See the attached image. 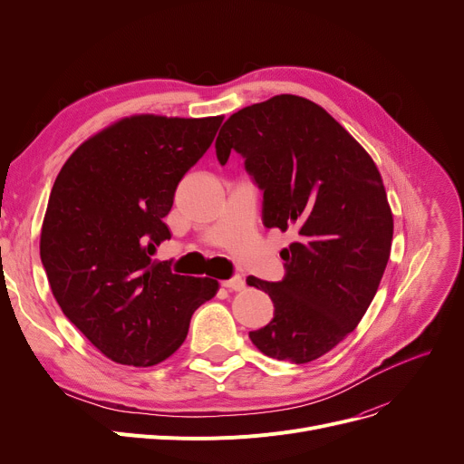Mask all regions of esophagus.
<instances>
[{
  "mask_svg": "<svg viewBox=\"0 0 464 464\" xmlns=\"http://www.w3.org/2000/svg\"><path fill=\"white\" fill-rule=\"evenodd\" d=\"M222 285L224 287H227V289H231V291H240V289H245V280H242L240 276H235V278H229V280H224L222 282Z\"/></svg>",
  "mask_w": 464,
  "mask_h": 464,
  "instance_id": "obj_1",
  "label": "esophagus"
}]
</instances>
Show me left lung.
Listing matches in <instances>:
<instances>
[{
  "label": "left lung",
  "instance_id": "1",
  "mask_svg": "<svg viewBox=\"0 0 464 464\" xmlns=\"http://www.w3.org/2000/svg\"><path fill=\"white\" fill-rule=\"evenodd\" d=\"M263 189V224L295 240L280 252L282 282L248 276L275 303L250 333L269 357L295 364L331 352L371 306L392 254L393 212L369 152L320 105L280 93L231 114L216 139Z\"/></svg>",
  "mask_w": 464,
  "mask_h": 464
}]
</instances>
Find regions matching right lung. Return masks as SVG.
Listing matches in <instances>:
<instances>
[{
	"label": "right lung",
	"mask_w": 464,
	"mask_h": 464,
	"mask_svg": "<svg viewBox=\"0 0 464 464\" xmlns=\"http://www.w3.org/2000/svg\"><path fill=\"white\" fill-rule=\"evenodd\" d=\"M224 116L133 114L86 139L63 163L41 227V261L71 324L105 357L154 367L186 340L218 280L156 259L163 218Z\"/></svg>",
	"instance_id": "add662e5"
}]
</instances>
